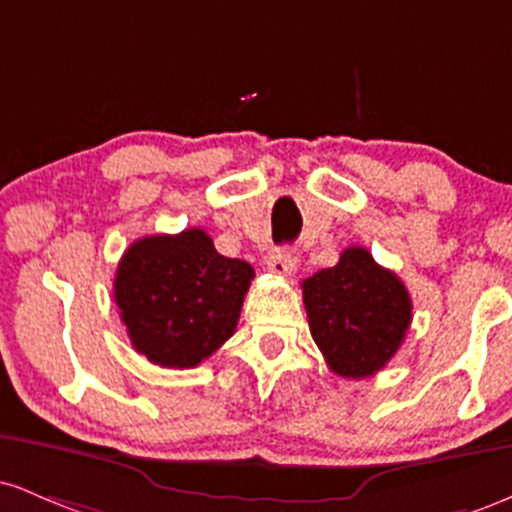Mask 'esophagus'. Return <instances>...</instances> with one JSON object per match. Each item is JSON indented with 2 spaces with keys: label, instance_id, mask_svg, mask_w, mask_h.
Instances as JSON below:
<instances>
[{
  "label": "esophagus",
  "instance_id": "esophagus-1",
  "mask_svg": "<svg viewBox=\"0 0 512 512\" xmlns=\"http://www.w3.org/2000/svg\"><path fill=\"white\" fill-rule=\"evenodd\" d=\"M269 272L276 276H291L293 269H296V262H293L289 248H276L267 260Z\"/></svg>",
  "mask_w": 512,
  "mask_h": 512
}]
</instances>
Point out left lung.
Listing matches in <instances>:
<instances>
[{"mask_svg": "<svg viewBox=\"0 0 512 512\" xmlns=\"http://www.w3.org/2000/svg\"><path fill=\"white\" fill-rule=\"evenodd\" d=\"M301 286L310 334L332 373L370 378L397 354L411 325L409 291L366 248H346Z\"/></svg>", "mask_w": 512, "mask_h": 512, "instance_id": "8db88e82", "label": "left lung"}]
</instances>
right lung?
<instances>
[{"mask_svg":"<svg viewBox=\"0 0 512 512\" xmlns=\"http://www.w3.org/2000/svg\"><path fill=\"white\" fill-rule=\"evenodd\" d=\"M255 269L216 252L202 228L146 236L115 274V303L137 354L163 368H195L233 337Z\"/></svg>","mask_w":512,"mask_h":512,"instance_id":"obj_1","label":"right lung"}]
</instances>
